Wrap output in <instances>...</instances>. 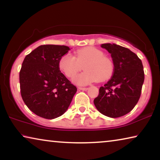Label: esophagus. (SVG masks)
<instances>
[{
	"label": "esophagus",
	"instance_id": "esophagus-1",
	"mask_svg": "<svg viewBox=\"0 0 160 160\" xmlns=\"http://www.w3.org/2000/svg\"><path fill=\"white\" fill-rule=\"evenodd\" d=\"M79 89L80 90H81V91H87L88 89V88H82V87H79Z\"/></svg>",
	"mask_w": 160,
	"mask_h": 160
}]
</instances>
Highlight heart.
I'll list each match as a JSON object with an SVG mask.
<instances>
[{
    "instance_id": "b5f03b06",
    "label": "heart",
    "mask_w": 160,
    "mask_h": 160,
    "mask_svg": "<svg viewBox=\"0 0 160 160\" xmlns=\"http://www.w3.org/2000/svg\"><path fill=\"white\" fill-rule=\"evenodd\" d=\"M59 68L64 75L72 78L82 68L85 71L73 78L72 81L79 85H86L96 80L105 81L112 77L114 64L104 53L94 47L76 51L75 57L70 53L62 56L59 60Z\"/></svg>"
}]
</instances>
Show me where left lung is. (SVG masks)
<instances>
[{
  "label": "left lung",
  "mask_w": 160,
  "mask_h": 160,
  "mask_svg": "<svg viewBox=\"0 0 160 160\" xmlns=\"http://www.w3.org/2000/svg\"><path fill=\"white\" fill-rule=\"evenodd\" d=\"M114 64L111 79L99 88L93 101L96 109L105 116L120 118L129 113L138 103L144 81L141 60L130 49L115 43L102 44Z\"/></svg>",
  "instance_id": "1"
}]
</instances>
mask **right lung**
Here are the masks:
<instances>
[{
	"mask_svg": "<svg viewBox=\"0 0 160 160\" xmlns=\"http://www.w3.org/2000/svg\"><path fill=\"white\" fill-rule=\"evenodd\" d=\"M70 48L42 45L27 55L19 72L21 95L33 113L54 119L67 111L77 88L59 69V60Z\"/></svg>",
	"mask_w": 160,
	"mask_h": 160,
	"instance_id": "add662e5",
	"label": "right lung"
}]
</instances>
